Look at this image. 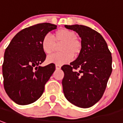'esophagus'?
I'll use <instances>...</instances> for the list:
<instances>
[{"instance_id": "34e87169", "label": "esophagus", "mask_w": 123, "mask_h": 123, "mask_svg": "<svg viewBox=\"0 0 123 123\" xmlns=\"http://www.w3.org/2000/svg\"><path fill=\"white\" fill-rule=\"evenodd\" d=\"M55 68H56V70H60V68H61V66H60V65H55Z\"/></svg>"}]
</instances>
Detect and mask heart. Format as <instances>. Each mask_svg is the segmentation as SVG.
Masks as SVG:
<instances>
[{
    "label": "heart",
    "mask_w": 123,
    "mask_h": 123,
    "mask_svg": "<svg viewBox=\"0 0 123 123\" xmlns=\"http://www.w3.org/2000/svg\"><path fill=\"white\" fill-rule=\"evenodd\" d=\"M62 44L60 51L62 53L51 54L47 57V62L56 65H63L72 60L73 57H77L81 49V43L76 39V33L73 31L62 29L55 33L54 39L49 35H45L41 41V48L44 53H52L55 45Z\"/></svg>",
    "instance_id": "heart-1"
}]
</instances>
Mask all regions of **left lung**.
<instances>
[{"instance_id": "8db88e82", "label": "left lung", "mask_w": 123, "mask_h": 123, "mask_svg": "<svg viewBox=\"0 0 123 123\" xmlns=\"http://www.w3.org/2000/svg\"><path fill=\"white\" fill-rule=\"evenodd\" d=\"M65 27L79 35L82 48L75 61L62 67L64 96L74 105L89 108L98 102L105 91L112 73L111 53L102 35L91 28L81 25Z\"/></svg>"}]
</instances>
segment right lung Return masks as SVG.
Listing matches in <instances>:
<instances>
[{
  "label": "right lung",
  "instance_id": "right-lung-1",
  "mask_svg": "<svg viewBox=\"0 0 123 123\" xmlns=\"http://www.w3.org/2000/svg\"><path fill=\"white\" fill-rule=\"evenodd\" d=\"M57 25L39 23L19 31L6 49L2 64L4 88L12 101L20 105L35 102L43 93L55 70L54 63L41 66L46 55L41 48L43 37Z\"/></svg>",
  "mask_w": 123,
  "mask_h": 123
}]
</instances>
